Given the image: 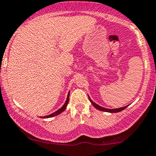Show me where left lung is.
Listing matches in <instances>:
<instances>
[{
  "label": "left lung",
  "instance_id": "left-lung-1",
  "mask_svg": "<svg viewBox=\"0 0 156 156\" xmlns=\"http://www.w3.org/2000/svg\"><path fill=\"white\" fill-rule=\"evenodd\" d=\"M89 101H90L91 103H92V104L94 105V107H95L97 109H98V110L100 111H103V112H111V113H117V112H121V111L124 110L125 108H126L128 106V105H126V106H124V107H122V108H115V109H108V108H103V107H101L100 106V105H97L95 103H94L92 100L90 99V98L89 97Z\"/></svg>",
  "mask_w": 156,
  "mask_h": 156
}]
</instances>
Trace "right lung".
<instances>
[{"label":"right lung","mask_w":156,"mask_h":156,"mask_svg":"<svg viewBox=\"0 0 156 156\" xmlns=\"http://www.w3.org/2000/svg\"><path fill=\"white\" fill-rule=\"evenodd\" d=\"M69 92L68 93L67 101H66L65 103H64L63 106H62L61 108L58 109V110H57L56 112H55L54 113H53V114H50V115H48V116H44V118H49V117H55V116L58 115V114H61V113H62V112H63L66 109V108H67V104H68V103H69Z\"/></svg>","instance_id":"add662e5"}]
</instances>
